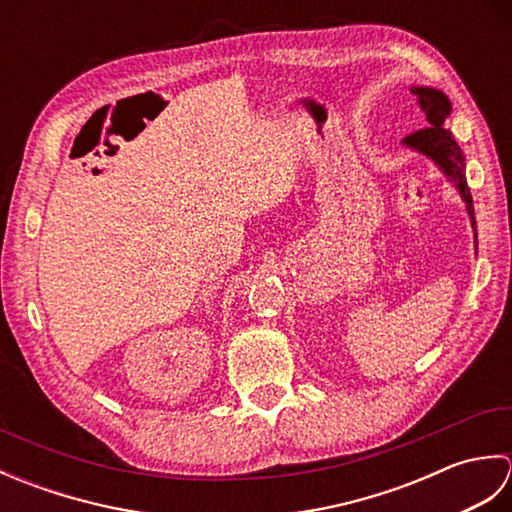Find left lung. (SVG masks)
Wrapping results in <instances>:
<instances>
[{
    "label": "left lung",
    "instance_id": "8db88e82",
    "mask_svg": "<svg viewBox=\"0 0 512 512\" xmlns=\"http://www.w3.org/2000/svg\"><path fill=\"white\" fill-rule=\"evenodd\" d=\"M411 92L418 96V105H420V110L424 112V116H427L429 127L418 129V132L409 134L405 140H402V145L416 149V151H420V154H424V156L436 162V165L442 169L444 176H447L455 184V189L460 191L462 200L466 202V211H469V215H471L473 231H477L473 198H471L469 184H466V178H464L462 149L453 140L447 125H444V121H447L449 114H451L449 96L440 92V90H433V88H411Z\"/></svg>",
    "mask_w": 512,
    "mask_h": 512
}]
</instances>
